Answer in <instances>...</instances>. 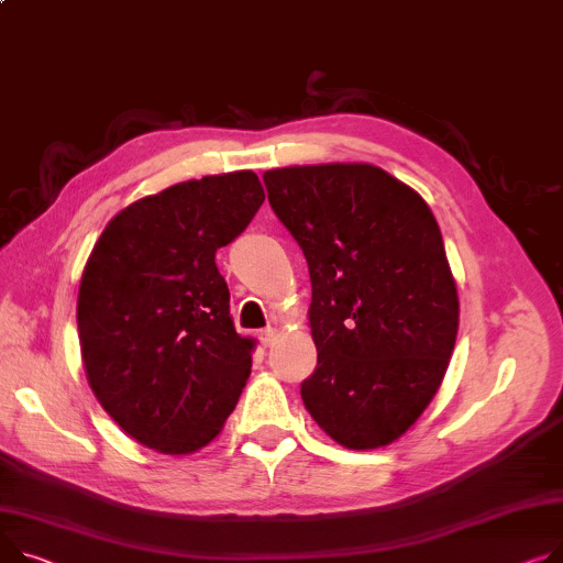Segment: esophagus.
<instances>
[{"mask_svg":"<svg viewBox=\"0 0 563 563\" xmlns=\"http://www.w3.org/2000/svg\"><path fill=\"white\" fill-rule=\"evenodd\" d=\"M257 340H260V344L262 346H272L274 342H276V328H265V330H260L257 332Z\"/></svg>","mask_w":563,"mask_h":563,"instance_id":"obj_1","label":"esophagus"}]
</instances>
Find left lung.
I'll list each match as a JSON object with an SVG mask.
<instances>
[{
  "mask_svg": "<svg viewBox=\"0 0 563 563\" xmlns=\"http://www.w3.org/2000/svg\"><path fill=\"white\" fill-rule=\"evenodd\" d=\"M262 178L310 269L317 368L301 398L336 443L387 445L423 415L455 349L460 301L439 223L411 187L373 165Z\"/></svg>",
  "mask_w": 563,
  "mask_h": 563,
  "instance_id": "obj_1",
  "label": "left lung"
}]
</instances>
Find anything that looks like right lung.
Segmentation results:
<instances>
[{
	"instance_id": "add662e5",
	"label": "right lung",
	"mask_w": 563,
	"mask_h": 563,
	"mask_svg": "<svg viewBox=\"0 0 563 563\" xmlns=\"http://www.w3.org/2000/svg\"><path fill=\"white\" fill-rule=\"evenodd\" d=\"M265 201L253 172L203 176L112 217L79 287V340L101 407L146 448L185 455L212 441L251 373L217 249Z\"/></svg>"
}]
</instances>
